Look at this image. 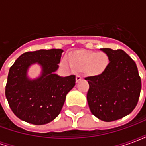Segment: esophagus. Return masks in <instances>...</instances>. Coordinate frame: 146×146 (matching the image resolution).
I'll return each instance as SVG.
<instances>
[{
  "label": "esophagus",
  "instance_id": "1",
  "mask_svg": "<svg viewBox=\"0 0 146 146\" xmlns=\"http://www.w3.org/2000/svg\"><path fill=\"white\" fill-rule=\"evenodd\" d=\"M83 79V76H81V75H76V82H79L80 80H81Z\"/></svg>",
  "mask_w": 146,
  "mask_h": 146
}]
</instances>
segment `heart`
Masks as SVG:
<instances>
[{"label": "heart", "instance_id": "b5f03b06", "mask_svg": "<svg viewBox=\"0 0 146 146\" xmlns=\"http://www.w3.org/2000/svg\"><path fill=\"white\" fill-rule=\"evenodd\" d=\"M69 62L73 68L77 70H84L92 74H99L107 67L109 58L103 52L79 51L69 55ZM62 66L70 67L66 59L62 62Z\"/></svg>", "mask_w": 146, "mask_h": 146}]
</instances>
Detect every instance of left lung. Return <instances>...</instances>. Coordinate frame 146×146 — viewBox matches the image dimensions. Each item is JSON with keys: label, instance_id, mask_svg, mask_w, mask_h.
<instances>
[{"label": "left lung", "instance_id": "left-lung-1", "mask_svg": "<svg viewBox=\"0 0 146 146\" xmlns=\"http://www.w3.org/2000/svg\"><path fill=\"white\" fill-rule=\"evenodd\" d=\"M110 63L99 75L88 76L87 99L92 113L101 120L121 119L135 110L141 88L135 61L121 49L102 48Z\"/></svg>", "mask_w": 146, "mask_h": 146}]
</instances>
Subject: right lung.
Segmentation results:
<instances>
[{
    "label": "right lung",
    "mask_w": 146,
    "mask_h": 146,
    "mask_svg": "<svg viewBox=\"0 0 146 146\" xmlns=\"http://www.w3.org/2000/svg\"><path fill=\"white\" fill-rule=\"evenodd\" d=\"M62 49L27 51L18 58L9 70L5 96L18 118L35 125L46 124L60 113L67 93L75 85L76 76L61 77L58 68ZM37 62L42 75L31 81L26 76L30 64Z\"/></svg>",
    "instance_id": "add662e5"
}]
</instances>
